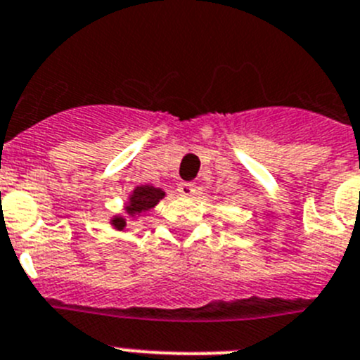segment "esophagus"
<instances>
[{"label":"esophagus","mask_w":360,"mask_h":360,"mask_svg":"<svg viewBox=\"0 0 360 360\" xmlns=\"http://www.w3.org/2000/svg\"><path fill=\"white\" fill-rule=\"evenodd\" d=\"M178 193H180V196L191 198L198 193V187L194 182H182L178 186Z\"/></svg>","instance_id":"1"}]
</instances>
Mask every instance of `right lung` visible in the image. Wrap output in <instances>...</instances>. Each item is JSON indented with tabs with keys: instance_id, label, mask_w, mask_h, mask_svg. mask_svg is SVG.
I'll return each mask as SVG.
<instances>
[{
	"instance_id": "right-lung-1",
	"label": "right lung",
	"mask_w": 360,
	"mask_h": 360,
	"mask_svg": "<svg viewBox=\"0 0 360 360\" xmlns=\"http://www.w3.org/2000/svg\"><path fill=\"white\" fill-rule=\"evenodd\" d=\"M164 198H166V191L160 189V187L148 186V184L134 187L131 194L125 198L122 214H115L112 217H109V224L116 231H125L129 222L136 221L139 215L155 208L159 201L164 200Z\"/></svg>"
}]
</instances>
